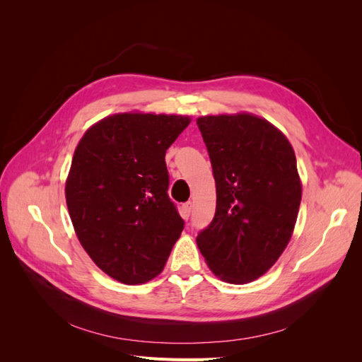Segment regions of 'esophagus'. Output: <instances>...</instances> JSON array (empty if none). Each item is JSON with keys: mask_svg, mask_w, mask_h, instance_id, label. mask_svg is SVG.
Listing matches in <instances>:
<instances>
[{"mask_svg": "<svg viewBox=\"0 0 362 362\" xmlns=\"http://www.w3.org/2000/svg\"><path fill=\"white\" fill-rule=\"evenodd\" d=\"M192 210H193V205H192V202H185V204L182 205V217L185 218V221H187V218L190 217Z\"/></svg>", "mask_w": 362, "mask_h": 362, "instance_id": "esophagus-1", "label": "esophagus"}]
</instances>
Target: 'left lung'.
Here are the masks:
<instances>
[{
  "instance_id": "8db88e82",
  "label": "left lung",
  "mask_w": 362,
  "mask_h": 362,
  "mask_svg": "<svg viewBox=\"0 0 362 362\" xmlns=\"http://www.w3.org/2000/svg\"><path fill=\"white\" fill-rule=\"evenodd\" d=\"M216 180V214L196 237L208 267L231 284L258 279L287 247L302 184L287 137L249 115L196 120Z\"/></svg>"
}]
</instances>
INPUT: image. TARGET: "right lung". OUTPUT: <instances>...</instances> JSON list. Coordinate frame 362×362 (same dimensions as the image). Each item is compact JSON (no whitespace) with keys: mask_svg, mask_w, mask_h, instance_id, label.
Returning <instances> with one entry per match:
<instances>
[{"mask_svg":"<svg viewBox=\"0 0 362 362\" xmlns=\"http://www.w3.org/2000/svg\"><path fill=\"white\" fill-rule=\"evenodd\" d=\"M189 124V116L113 115L74 152L64 189L72 225L95 264L119 282L160 275L182 233L164 156Z\"/></svg>","mask_w":362,"mask_h":362,"instance_id":"1","label":"right lung"}]
</instances>
